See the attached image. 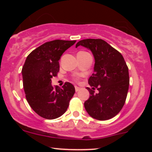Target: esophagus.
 I'll list each match as a JSON object with an SVG mask.
<instances>
[{
	"label": "esophagus",
	"instance_id": "1",
	"mask_svg": "<svg viewBox=\"0 0 152 152\" xmlns=\"http://www.w3.org/2000/svg\"><path fill=\"white\" fill-rule=\"evenodd\" d=\"M80 89H81V88H80V87H78V86H75V90H76V92H78V91H79Z\"/></svg>",
	"mask_w": 152,
	"mask_h": 152
}]
</instances>
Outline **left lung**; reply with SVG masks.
I'll return each mask as SVG.
<instances>
[{
  "mask_svg": "<svg viewBox=\"0 0 152 152\" xmlns=\"http://www.w3.org/2000/svg\"><path fill=\"white\" fill-rule=\"evenodd\" d=\"M93 53L95 64L87 87L90 96L84 103L85 109L92 118L104 121L114 117L124 105L129 86V69L121 53L102 39L88 38L78 41ZM97 88L98 94L94 90Z\"/></svg>",
  "mask_w": 152,
  "mask_h": 152,
  "instance_id": "obj_1",
  "label": "left lung"
}]
</instances>
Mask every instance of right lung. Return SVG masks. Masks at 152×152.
Returning a JSON list of instances; mask_svg holds the SVG:
<instances>
[{
	"instance_id": "add662e5",
	"label": "right lung",
	"mask_w": 152,
	"mask_h": 152,
	"mask_svg": "<svg viewBox=\"0 0 152 152\" xmlns=\"http://www.w3.org/2000/svg\"><path fill=\"white\" fill-rule=\"evenodd\" d=\"M76 41L54 40L33 50L22 69L24 91L28 103L36 114L46 119L62 116L75 93L74 86L66 82L62 88L53 86L51 78L59 71V59Z\"/></svg>"
}]
</instances>
